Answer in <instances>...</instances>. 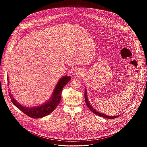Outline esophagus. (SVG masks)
Instances as JSON below:
<instances>
[{
  "label": "esophagus",
  "instance_id": "34e87169",
  "mask_svg": "<svg viewBox=\"0 0 147 147\" xmlns=\"http://www.w3.org/2000/svg\"><path fill=\"white\" fill-rule=\"evenodd\" d=\"M75 74H76V75L77 76H80L81 74L80 73V72H79L78 71H76V73H75Z\"/></svg>",
  "mask_w": 147,
  "mask_h": 147
}]
</instances>
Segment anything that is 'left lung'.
I'll return each instance as SVG.
<instances>
[{
  "mask_svg": "<svg viewBox=\"0 0 147 147\" xmlns=\"http://www.w3.org/2000/svg\"><path fill=\"white\" fill-rule=\"evenodd\" d=\"M85 102H86V104L87 105V106L88 107V108L91 110V111L93 112L94 113L98 115V116H100V117H104L105 119H115V118H117L119 117L120 115H117V116H108V115H106L103 113H101V112H99L97 110H96V109H95L90 104V102L89 101V100L88 98V95H87V90H86V88L85 87Z\"/></svg>",
  "mask_w": 147,
  "mask_h": 147,
  "instance_id": "left-lung-1",
  "label": "left lung"
}]
</instances>
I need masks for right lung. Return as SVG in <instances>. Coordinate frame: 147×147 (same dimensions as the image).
<instances>
[{
	"label": "right lung",
	"mask_w": 147,
	"mask_h": 147,
	"mask_svg": "<svg viewBox=\"0 0 147 147\" xmlns=\"http://www.w3.org/2000/svg\"><path fill=\"white\" fill-rule=\"evenodd\" d=\"M7 79V82L9 83L8 76ZM70 77L67 75L61 78L56 84L49 100L38 106L33 107L24 106L14 98L13 95L11 94V92L9 91V96L13 104L25 114L33 119L42 118L49 115L55 110L61 101L62 90L64 86L70 81Z\"/></svg>",
	"instance_id": "add662e5"
}]
</instances>
